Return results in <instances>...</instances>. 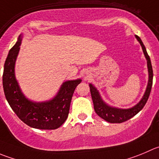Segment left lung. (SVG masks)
I'll list each match as a JSON object with an SVG mask.
<instances>
[{"mask_svg":"<svg viewBox=\"0 0 159 159\" xmlns=\"http://www.w3.org/2000/svg\"><path fill=\"white\" fill-rule=\"evenodd\" d=\"M135 37L137 38V41L140 43L142 50H143V54H144L145 58L147 60L148 70V85H147L146 90H145L143 97L138 103L129 108H119L110 106L102 99L98 89L93 84H89L95 112L100 117L105 119L107 122H111V123H121V122L129 120V119L136 116L143 108L146 102L148 101L151 93V90H152V81H153V70H152L150 57L148 54L146 48H145L144 45H143V42L140 40V37L138 36H135Z\"/></svg>","mask_w":159,"mask_h":159,"instance_id":"8db88e82","label":"left lung"}]
</instances>
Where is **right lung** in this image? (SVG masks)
<instances>
[{
    "mask_svg": "<svg viewBox=\"0 0 159 159\" xmlns=\"http://www.w3.org/2000/svg\"><path fill=\"white\" fill-rule=\"evenodd\" d=\"M20 34L16 44L9 51L3 72V88L11 108L29 126L40 129H55L68 118L71 100L81 79L67 80L61 84L57 94L49 101L36 102L28 99L22 92L15 73V66L22 43Z\"/></svg>",
    "mask_w": 159,
    "mask_h": 159,
    "instance_id": "add662e5",
    "label": "right lung"
}]
</instances>
